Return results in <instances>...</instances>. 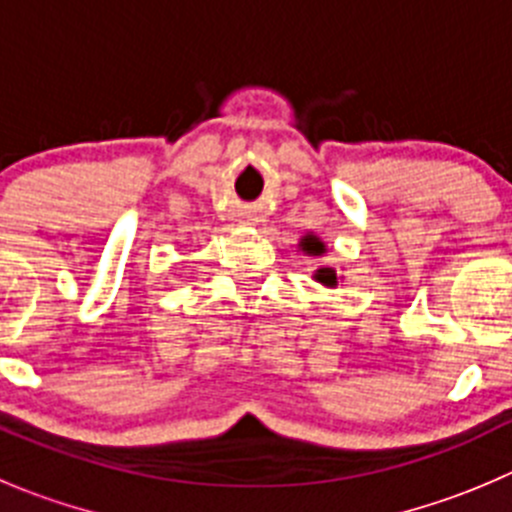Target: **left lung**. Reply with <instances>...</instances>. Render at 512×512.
Listing matches in <instances>:
<instances>
[{
  "label": "left lung",
  "instance_id": "8db88e82",
  "mask_svg": "<svg viewBox=\"0 0 512 512\" xmlns=\"http://www.w3.org/2000/svg\"><path fill=\"white\" fill-rule=\"evenodd\" d=\"M301 246H304V251L314 253V256H319V253H324V243L319 241L316 236H304V241H301ZM314 281H319L321 286H329V289H337V271L329 269V266H324V269H316L314 271Z\"/></svg>",
  "mask_w": 512,
  "mask_h": 512
}]
</instances>
